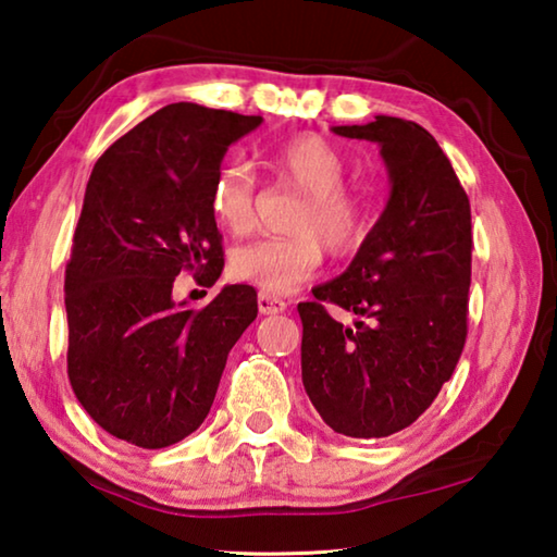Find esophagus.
<instances>
[{"instance_id": "esophagus-1", "label": "esophagus", "mask_w": 557, "mask_h": 557, "mask_svg": "<svg viewBox=\"0 0 557 557\" xmlns=\"http://www.w3.org/2000/svg\"><path fill=\"white\" fill-rule=\"evenodd\" d=\"M258 307H260V314H282L287 309V301L277 297V295H268V292H260Z\"/></svg>"}]
</instances>
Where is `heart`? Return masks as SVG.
Segmentation results:
<instances>
[{"label":"heart","instance_id":"heart-1","mask_svg":"<svg viewBox=\"0 0 557 557\" xmlns=\"http://www.w3.org/2000/svg\"><path fill=\"white\" fill-rule=\"evenodd\" d=\"M265 164L282 184L305 194L292 221V238H265L240 245L231 258L233 275L268 295H285L312 280L322 265V245L346 256L369 231V203L342 186L346 162L342 152L317 135H297L270 145ZM213 221L225 233L245 235L256 225V184L243 164H223L211 184Z\"/></svg>","mask_w":557,"mask_h":557}]
</instances>
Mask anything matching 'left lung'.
Wrapping results in <instances>:
<instances>
[{"mask_svg":"<svg viewBox=\"0 0 557 557\" xmlns=\"http://www.w3.org/2000/svg\"><path fill=\"white\" fill-rule=\"evenodd\" d=\"M336 135L381 147L388 203L342 275L301 301V383L338 435L379 440L412 425L437 398L467 338L471 209L437 139L379 115ZM336 304L367 319L344 327Z\"/></svg>","mask_w":557,"mask_h":557,"instance_id":"8db88e82","label":"left lung"}]
</instances>
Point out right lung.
Masks as SVG:
<instances>
[{"label": "right lung", "instance_id": "right-lung-1", "mask_svg": "<svg viewBox=\"0 0 557 557\" xmlns=\"http://www.w3.org/2000/svg\"><path fill=\"white\" fill-rule=\"evenodd\" d=\"M260 122L174 102L92 166L65 268L69 379L90 418L129 445L162 449L199 430L228 351L256 322L250 285H225L203 309L172 289L186 270L206 287L221 277L211 184Z\"/></svg>", "mask_w": 557, "mask_h": 557}]
</instances>
